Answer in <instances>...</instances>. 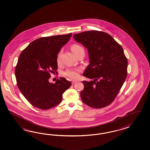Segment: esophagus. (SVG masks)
I'll use <instances>...</instances> for the list:
<instances>
[{
    "mask_svg": "<svg viewBox=\"0 0 150 150\" xmlns=\"http://www.w3.org/2000/svg\"><path fill=\"white\" fill-rule=\"evenodd\" d=\"M77 82V81H76V80H73V81H72V83H73V84H74V83H76Z\"/></svg>",
    "mask_w": 150,
    "mask_h": 150,
    "instance_id": "1",
    "label": "esophagus"
}]
</instances>
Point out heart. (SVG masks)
Segmentation results:
<instances>
[{"label": "heart", "mask_w": 150, "mask_h": 150, "mask_svg": "<svg viewBox=\"0 0 150 150\" xmlns=\"http://www.w3.org/2000/svg\"><path fill=\"white\" fill-rule=\"evenodd\" d=\"M71 50L74 52V53L76 55L79 52H81L82 50H83V47L81 45H79L77 44H75L71 46ZM60 60H61V53L60 52L58 55L57 62L59 64L60 63ZM80 70L79 69H68L67 70H66L64 72V74L66 76H68L71 79H76L79 77V73L80 72Z\"/></svg>", "instance_id": "heart-1"}]
</instances>
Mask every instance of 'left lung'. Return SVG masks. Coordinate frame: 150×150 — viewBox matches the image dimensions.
I'll use <instances>...</instances> for the list:
<instances>
[{
  "label": "left lung",
  "instance_id": "8db88e82",
  "mask_svg": "<svg viewBox=\"0 0 150 150\" xmlns=\"http://www.w3.org/2000/svg\"><path fill=\"white\" fill-rule=\"evenodd\" d=\"M88 50L90 64L83 76L93 81L82 82L83 102L94 108L111 104L127 76V60L123 48L107 33L88 31L74 35Z\"/></svg>",
  "mask_w": 150,
  "mask_h": 150
}]
</instances>
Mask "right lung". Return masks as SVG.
Listing matches in <instances>:
<instances>
[{
    "instance_id": "right-lung-1",
    "label": "right lung",
    "mask_w": 150,
    "mask_h": 150,
    "mask_svg": "<svg viewBox=\"0 0 150 150\" xmlns=\"http://www.w3.org/2000/svg\"><path fill=\"white\" fill-rule=\"evenodd\" d=\"M72 33L38 38L22 51L15 74L17 85L23 96L39 109H49L59 105L63 93L71 85L64 77L50 83V74L57 73L59 51Z\"/></svg>"
}]
</instances>
